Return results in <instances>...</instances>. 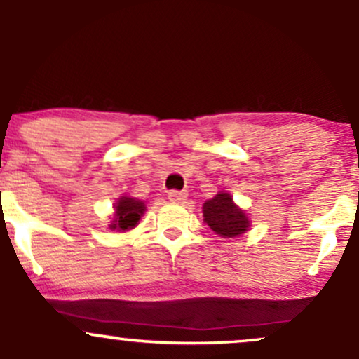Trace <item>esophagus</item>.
<instances>
[{
	"label": "esophagus",
	"instance_id": "esophagus-1",
	"mask_svg": "<svg viewBox=\"0 0 359 359\" xmlns=\"http://www.w3.org/2000/svg\"><path fill=\"white\" fill-rule=\"evenodd\" d=\"M189 194L187 192H180V191H170L168 192V201L174 204H184L187 201Z\"/></svg>",
	"mask_w": 359,
	"mask_h": 359
}]
</instances>
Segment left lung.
Segmentation results:
<instances>
[{"label": "left lung", "instance_id": "1", "mask_svg": "<svg viewBox=\"0 0 359 359\" xmlns=\"http://www.w3.org/2000/svg\"><path fill=\"white\" fill-rule=\"evenodd\" d=\"M204 222L221 238L241 236L250 229L251 222L246 212L233 201L228 191L217 192L203 205Z\"/></svg>", "mask_w": 359, "mask_h": 359}]
</instances>
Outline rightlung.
Listing matches in <instances>:
<instances>
[{
  "instance_id": "right-lung-1",
  "label": "right lung",
  "mask_w": 359,
  "mask_h": 359,
  "mask_svg": "<svg viewBox=\"0 0 359 359\" xmlns=\"http://www.w3.org/2000/svg\"><path fill=\"white\" fill-rule=\"evenodd\" d=\"M147 211V205L143 201L137 199V197L131 196H121L114 203V212L113 217H111L109 229L111 231L118 233H126L130 229L137 228L140 219Z\"/></svg>"
}]
</instances>
